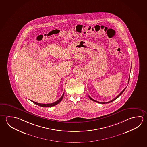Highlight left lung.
Segmentation results:
<instances>
[{"label":"left lung","instance_id":"left-lung-1","mask_svg":"<svg viewBox=\"0 0 147 147\" xmlns=\"http://www.w3.org/2000/svg\"><path fill=\"white\" fill-rule=\"evenodd\" d=\"M129 78H130V76H129V80H128V83H129ZM126 88H124V89L123 90H122V92H121L120 93V94H119V95H118V96H117V97H116V98H114V99H113V100H111V101H109V102H98V101H96V100H94V99H93V98H91V97H90V96H89V95H88V96H89V98H90V100H92L93 101H94V102H97V103H101V104H106V103H111V102H113V100H116V99H117V98H118L119 96H120V95H121V94H122V93L124 91V90H125V89H126Z\"/></svg>","mask_w":147,"mask_h":147}]
</instances>
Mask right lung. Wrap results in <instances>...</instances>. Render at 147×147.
<instances>
[{
	"instance_id": "right-lung-1",
	"label": "right lung",
	"mask_w": 147,
	"mask_h": 147,
	"mask_svg": "<svg viewBox=\"0 0 147 147\" xmlns=\"http://www.w3.org/2000/svg\"><path fill=\"white\" fill-rule=\"evenodd\" d=\"M64 92L63 93V94H62V96L61 97V98H60L59 100H57L56 102H54V103H49V104H41V103H36V102H34V101H32V100H31L32 102H33V103H34V104H36V105H38L40 106H41V107H52V106H54L56 105L57 104H58V103H59L61 100H62V98H63V96H64Z\"/></svg>"
}]
</instances>
